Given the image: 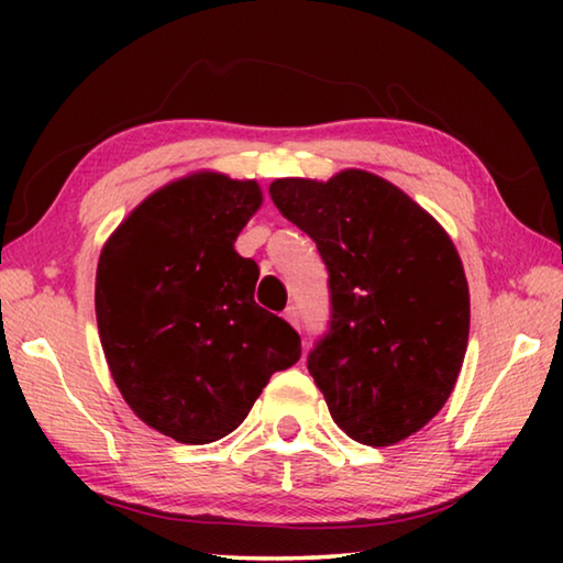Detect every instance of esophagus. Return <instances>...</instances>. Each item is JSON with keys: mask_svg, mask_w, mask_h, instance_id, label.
I'll list each match as a JSON object with an SVG mask.
<instances>
[{"mask_svg": "<svg viewBox=\"0 0 563 563\" xmlns=\"http://www.w3.org/2000/svg\"><path fill=\"white\" fill-rule=\"evenodd\" d=\"M283 316H285V320L290 322L292 328H300V312H298V308H295V305H290V308H285Z\"/></svg>", "mask_w": 563, "mask_h": 563, "instance_id": "obj_1", "label": "esophagus"}]
</instances>
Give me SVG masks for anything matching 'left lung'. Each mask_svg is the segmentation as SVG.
Segmentation results:
<instances>
[{"label": "left lung", "mask_w": 563, "mask_h": 563, "mask_svg": "<svg viewBox=\"0 0 563 563\" xmlns=\"http://www.w3.org/2000/svg\"><path fill=\"white\" fill-rule=\"evenodd\" d=\"M271 198L328 268L330 320L308 369L335 424L369 446L422 430L452 395L470 338V288L450 235L367 170L328 184L278 178Z\"/></svg>", "instance_id": "left-lung-1"}]
</instances>
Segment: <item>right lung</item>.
<instances>
[{
  "mask_svg": "<svg viewBox=\"0 0 563 563\" xmlns=\"http://www.w3.org/2000/svg\"><path fill=\"white\" fill-rule=\"evenodd\" d=\"M255 180L196 174L148 196L103 245L97 322L111 377L148 427L184 444L231 434L300 335L253 300L258 265L235 238Z\"/></svg>",
  "mask_w": 563,
  "mask_h": 563,
  "instance_id": "obj_1",
  "label": "right lung"
}]
</instances>
